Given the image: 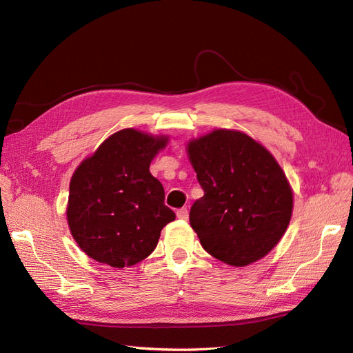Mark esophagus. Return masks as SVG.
I'll list each match as a JSON object with an SVG mask.
<instances>
[{
	"mask_svg": "<svg viewBox=\"0 0 353 353\" xmlns=\"http://www.w3.org/2000/svg\"><path fill=\"white\" fill-rule=\"evenodd\" d=\"M176 216H178L179 219L185 221V219L188 218V209H187V208H181V209H178V210H176Z\"/></svg>",
	"mask_w": 353,
	"mask_h": 353,
	"instance_id": "34e87169",
	"label": "esophagus"
}]
</instances>
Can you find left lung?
Returning <instances> with one entry per match:
<instances>
[{
    "label": "left lung",
    "mask_w": 353,
    "mask_h": 353,
    "mask_svg": "<svg viewBox=\"0 0 353 353\" xmlns=\"http://www.w3.org/2000/svg\"><path fill=\"white\" fill-rule=\"evenodd\" d=\"M187 150L205 191L190 210L203 249L232 266L263 258L281 240L293 210L280 165L253 138L231 130L190 141Z\"/></svg>",
    "instance_id": "left-lung-1"
}]
</instances>
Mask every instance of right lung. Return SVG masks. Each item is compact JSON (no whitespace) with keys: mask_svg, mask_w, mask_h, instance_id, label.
<instances>
[{"mask_svg":"<svg viewBox=\"0 0 353 353\" xmlns=\"http://www.w3.org/2000/svg\"><path fill=\"white\" fill-rule=\"evenodd\" d=\"M166 137L122 130L110 135L74 170L68 222L90 258L113 268L132 266L157 245L160 231L175 219L165 190L148 168Z\"/></svg>","mask_w":353,"mask_h":353,"instance_id":"1","label":"right lung"}]
</instances>
